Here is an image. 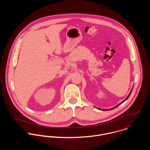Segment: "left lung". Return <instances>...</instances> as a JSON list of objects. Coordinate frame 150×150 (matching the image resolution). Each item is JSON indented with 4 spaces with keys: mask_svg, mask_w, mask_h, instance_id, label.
I'll return each instance as SVG.
<instances>
[{
    "mask_svg": "<svg viewBox=\"0 0 150 150\" xmlns=\"http://www.w3.org/2000/svg\"><path fill=\"white\" fill-rule=\"evenodd\" d=\"M132 89H133V88L132 89V90H131L130 92L129 93V94L128 96H127V98H126V99H125L124 101H122V102H121V103H120L119 105H117V106H116L115 107H113V108H110V109H100V108H99V110H103V111H105V110H112V109H114L115 108H116V107H118V106H120V105H121V104H122L123 102H124L125 100H127L128 99V98L129 97V96H130V94H131V92H132Z\"/></svg>",
    "mask_w": 150,
    "mask_h": 150,
    "instance_id": "obj_1",
    "label": "left lung"
}]
</instances>
